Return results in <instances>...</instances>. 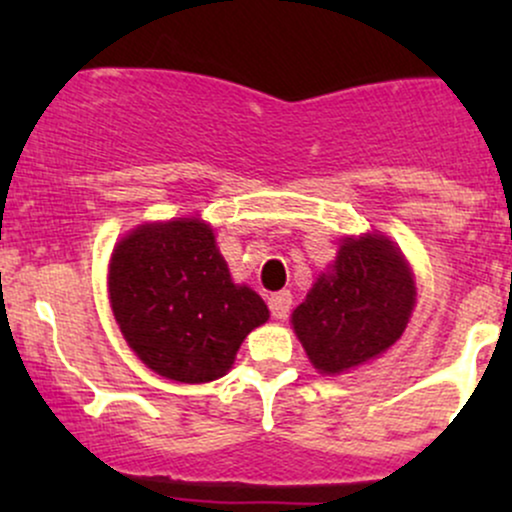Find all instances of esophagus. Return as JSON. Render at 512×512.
<instances>
[{"instance_id": "obj_1", "label": "esophagus", "mask_w": 512, "mask_h": 512, "mask_svg": "<svg viewBox=\"0 0 512 512\" xmlns=\"http://www.w3.org/2000/svg\"><path fill=\"white\" fill-rule=\"evenodd\" d=\"M291 303V291H276L269 296V310H272V315L279 317V320H284V317L289 315Z\"/></svg>"}]
</instances>
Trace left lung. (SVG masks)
<instances>
[{
    "mask_svg": "<svg viewBox=\"0 0 512 512\" xmlns=\"http://www.w3.org/2000/svg\"><path fill=\"white\" fill-rule=\"evenodd\" d=\"M414 296L407 262L390 240L349 238L332 272L315 281L291 322L320 373H344L402 337Z\"/></svg>",
    "mask_w": 512,
    "mask_h": 512,
    "instance_id": "left-lung-1",
    "label": "left lung"
}]
</instances>
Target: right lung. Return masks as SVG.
Wrapping results in <instances>:
<instances>
[{
  "label": "right lung",
  "instance_id": "1",
  "mask_svg": "<svg viewBox=\"0 0 512 512\" xmlns=\"http://www.w3.org/2000/svg\"><path fill=\"white\" fill-rule=\"evenodd\" d=\"M110 303L127 344L178 383H209L267 322L255 291L236 286L209 226L195 219L139 226L110 260Z\"/></svg>",
  "mask_w": 512,
  "mask_h": 512
}]
</instances>
